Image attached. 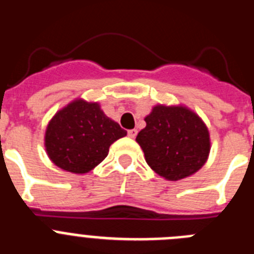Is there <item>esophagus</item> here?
<instances>
[{
	"instance_id": "esophagus-1",
	"label": "esophagus",
	"mask_w": 254,
	"mask_h": 254,
	"mask_svg": "<svg viewBox=\"0 0 254 254\" xmlns=\"http://www.w3.org/2000/svg\"><path fill=\"white\" fill-rule=\"evenodd\" d=\"M128 136L131 138L136 137V136H137V129H129V131H128Z\"/></svg>"
}]
</instances>
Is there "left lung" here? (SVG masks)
Masks as SVG:
<instances>
[{
  "instance_id": "obj_1",
  "label": "left lung",
  "mask_w": 254,
  "mask_h": 254,
  "mask_svg": "<svg viewBox=\"0 0 254 254\" xmlns=\"http://www.w3.org/2000/svg\"><path fill=\"white\" fill-rule=\"evenodd\" d=\"M145 122L136 141L156 174L176 182L205 165L211 150L210 132L196 112L183 104H156Z\"/></svg>"
}]
</instances>
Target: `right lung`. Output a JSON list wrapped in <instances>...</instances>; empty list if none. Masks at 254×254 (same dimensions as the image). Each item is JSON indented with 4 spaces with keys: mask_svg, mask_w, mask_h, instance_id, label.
Masks as SVG:
<instances>
[{
    "mask_svg": "<svg viewBox=\"0 0 254 254\" xmlns=\"http://www.w3.org/2000/svg\"><path fill=\"white\" fill-rule=\"evenodd\" d=\"M127 131L104 114L98 102L76 98L52 117L44 134L48 158L64 172L86 174L107 158Z\"/></svg>",
    "mask_w": 254,
    "mask_h": 254,
    "instance_id": "right-lung-1",
    "label": "right lung"
}]
</instances>
